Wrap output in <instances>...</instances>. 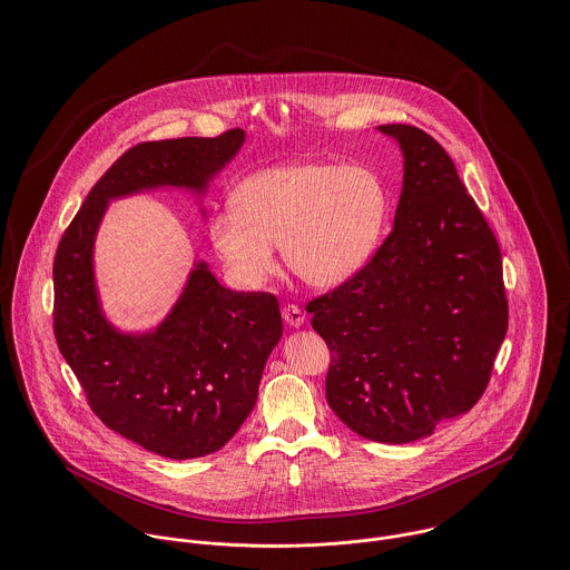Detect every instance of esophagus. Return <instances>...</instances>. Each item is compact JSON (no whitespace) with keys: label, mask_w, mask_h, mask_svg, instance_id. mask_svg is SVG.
<instances>
[{"label":"esophagus","mask_w":570,"mask_h":570,"mask_svg":"<svg viewBox=\"0 0 570 570\" xmlns=\"http://www.w3.org/2000/svg\"><path fill=\"white\" fill-rule=\"evenodd\" d=\"M283 321L289 326H301L305 323V312L298 305H285L283 307Z\"/></svg>","instance_id":"esophagus-1"}]
</instances>
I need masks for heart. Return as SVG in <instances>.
Masks as SVG:
<instances>
[{"instance_id": "b5f03b06", "label": "heart", "mask_w": 570, "mask_h": 570, "mask_svg": "<svg viewBox=\"0 0 570 570\" xmlns=\"http://www.w3.org/2000/svg\"><path fill=\"white\" fill-rule=\"evenodd\" d=\"M389 213L380 175L360 164H276L245 177L233 208L208 222L215 252L244 285H261L276 267L281 245L287 267L312 287H335L371 256Z\"/></svg>"}]
</instances>
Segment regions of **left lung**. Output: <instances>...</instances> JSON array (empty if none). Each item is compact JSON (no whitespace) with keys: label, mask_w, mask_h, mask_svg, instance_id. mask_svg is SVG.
I'll return each instance as SVG.
<instances>
[{"label":"left lung","mask_w":570,"mask_h":570,"mask_svg":"<svg viewBox=\"0 0 570 570\" xmlns=\"http://www.w3.org/2000/svg\"><path fill=\"white\" fill-rule=\"evenodd\" d=\"M380 129L406 158L395 226L305 307L331 353V410L364 439L407 443L483 397L509 303L493 230L448 151L412 125Z\"/></svg>","instance_id":"left-lung-1"}]
</instances>
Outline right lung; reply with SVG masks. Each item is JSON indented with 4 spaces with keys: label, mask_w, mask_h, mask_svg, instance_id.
I'll list each match as a JSON object with an SVG mask.
<instances>
[{
    "label": "right lung",
    "mask_w": 570,
    "mask_h": 570,
    "mask_svg": "<svg viewBox=\"0 0 570 570\" xmlns=\"http://www.w3.org/2000/svg\"><path fill=\"white\" fill-rule=\"evenodd\" d=\"M244 138V129H228L131 147L87 193L55 254V337L87 406L109 430L166 459L217 452L242 428L283 333L278 301L226 289L199 265L158 331L120 335L98 309L91 244L109 199L164 184L202 190Z\"/></svg>",
    "instance_id": "1"
}]
</instances>
